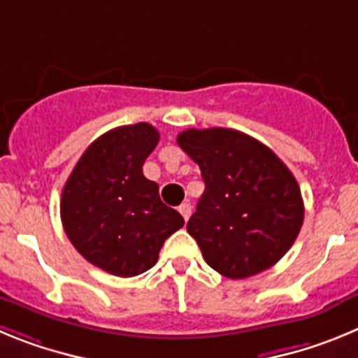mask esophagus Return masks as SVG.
I'll return each mask as SVG.
<instances>
[{"instance_id":"34e87169","label":"esophagus","mask_w":358,"mask_h":358,"mask_svg":"<svg viewBox=\"0 0 358 358\" xmlns=\"http://www.w3.org/2000/svg\"><path fill=\"white\" fill-rule=\"evenodd\" d=\"M177 210H179V213L182 215V218H185V220H188L189 215H192V206H189V202H182L181 206L177 208Z\"/></svg>"}]
</instances>
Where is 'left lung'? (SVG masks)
<instances>
[{
	"label": "left lung",
	"instance_id": "1",
	"mask_svg": "<svg viewBox=\"0 0 358 358\" xmlns=\"http://www.w3.org/2000/svg\"><path fill=\"white\" fill-rule=\"evenodd\" d=\"M177 143L201 169L204 194L186 229L231 280L273 267L303 226L301 189L268 147L235 129H188Z\"/></svg>",
	"mask_w": 358,
	"mask_h": 358
}]
</instances>
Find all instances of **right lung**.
<instances>
[{"mask_svg": "<svg viewBox=\"0 0 358 358\" xmlns=\"http://www.w3.org/2000/svg\"><path fill=\"white\" fill-rule=\"evenodd\" d=\"M157 141L159 132L143 122L106 132L85 148L62 189L69 242L115 276L154 267L164 240L185 226V218L161 202L159 186L143 176Z\"/></svg>", "mask_w": 358, "mask_h": 358, "instance_id": "1", "label": "right lung"}]
</instances>
